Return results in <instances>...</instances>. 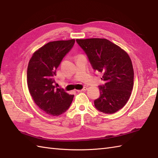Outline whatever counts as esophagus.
Segmentation results:
<instances>
[{
	"instance_id": "34e87169",
	"label": "esophagus",
	"mask_w": 158,
	"mask_h": 158,
	"mask_svg": "<svg viewBox=\"0 0 158 158\" xmlns=\"http://www.w3.org/2000/svg\"><path fill=\"white\" fill-rule=\"evenodd\" d=\"M87 89H88V88H83V89H79V90H77V91L78 92H85V91H86Z\"/></svg>"
}]
</instances>
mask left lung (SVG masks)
Listing matches in <instances>:
<instances>
[{"label":"left lung","mask_w":158,"mask_h":158,"mask_svg":"<svg viewBox=\"0 0 158 158\" xmlns=\"http://www.w3.org/2000/svg\"><path fill=\"white\" fill-rule=\"evenodd\" d=\"M92 68L105 81L99 85L100 97L94 100L99 111L112 114L125 106L134 85V70L128 54L106 39H77Z\"/></svg>","instance_id":"1"}]
</instances>
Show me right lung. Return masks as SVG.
Here are the masks:
<instances>
[{
  "label": "right lung",
  "instance_id": "add662e5",
  "mask_svg": "<svg viewBox=\"0 0 158 158\" xmlns=\"http://www.w3.org/2000/svg\"><path fill=\"white\" fill-rule=\"evenodd\" d=\"M75 40L56 41L47 43L36 51L28 63L27 83L36 105L46 113L58 116L70 106L74 95L55 87L56 69Z\"/></svg>",
  "mask_w": 158,
  "mask_h": 158
}]
</instances>
